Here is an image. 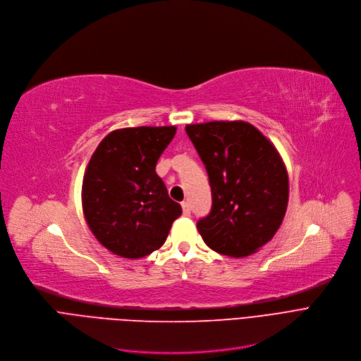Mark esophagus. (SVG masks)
Wrapping results in <instances>:
<instances>
[{"mask_svg":"<svg viewBox=\"0 0 361 361\" xmlns=\"http://www.w3.org/2000/svg\"><path fill=\"white\" fill-rule=\"evenodd\" d=\"M180 207H182V214L183 216H190L191 214V207H190V204H188L186 201L180 204Z\"/></svg>","mask_w":361,"mask_h":361,"instance_id":"esophagus-1","label":"esophagus"}]
</instances>
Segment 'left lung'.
Returning a JSON list of instances; mask_svg holds the SVG:
<instances>
[{"mask_svg":"<svg viewBox=\"0 0 361 361\" xmlns=\"http://www.w3.org/2000/svg\"><path fill=\"white\" fill-rule=\"evenodd\" d=\"M185 130L212 186V212L197 223L204 243L235 259L254 254L278 232L286 213L289 182L281 154L243 120L186 125Z\"/></svg>","mask_w":361,"mask_h":361,"instance_id":"1","label":"left lung"}]
</instances>
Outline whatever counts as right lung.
Returning a JSON list of instances; mask_svg holds the SVG:
<instances>
[{
	"mask_svg": "<svg viewBox=\"0 0 361 361\" xmlns=\"http://www.w3.org/2000/svg\"><path fill=\"white\" fill-rule=\"evenodd\" d=\"M175 133L176 126L113 130L85 170V220L98 243L123 259H141L159 250L182 214L156 173L157 160Z\"/></svg>",
	"mask_w": 361,
	"mask_h": 361,
	"instance_id": "add662e5",
	"label": "right lung"
}]
</instances>
